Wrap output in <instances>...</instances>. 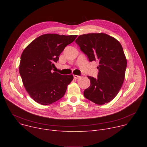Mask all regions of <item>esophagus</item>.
<instances>
[{
  "mask_svg": "<svg viewBox=\"0 0 147 147\" xmlns=\"http://www.w3.org/2000/svg\"><path fill=\"white\" fill-rule=\"evenodd\" d=\"M80 77H81V76H80L74 75V78L75 79H78V78H80Z\"/></svg>",
  "mask_w": 147,
  "mask_h": 147,
  "instance_id": "obj_1",
  "label": "esophagus"
}]
</instances>
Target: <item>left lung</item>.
<instances>
[{
    "label": "left lung",
    "mask_w": 147,
    "mask_h": 147,
    "mask_svg": "<svg viewBox=\"0 0 147 147\" xmlns=\"http://www.w3.org/2000/svg\"><path fill=\"white\" fill-rule=\"evenodd\" d=\"M76 43L90 61L97 60L99 65L97 67L98 77L88 76L91 84L84 91V95L98 105L109 102L122 86L127 67V60L120 43L103 33L80 35Z\"/></svg>",
    "instance_id": "1"
}]
</instances>
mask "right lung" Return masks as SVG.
<instances>
[{
  "label": "right lung",
  "instance_id": "1",
  "mask_svg": "<svg viewBox=\"0 0 147 147\" xmlns=\"http://www.w3.org/2000/svg\"><path fill=\"white\" fill-rule=\"evenodd\" d=\"M77 36L44 34L31 42L23 52L20 74L26 91L37 103L48 105L65 95L73 76L61 75L52 70L60 54Z\"/></svg>",
  "mask_w": 147,
  "mask_h": 147
}]
</instances>
